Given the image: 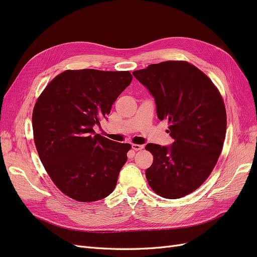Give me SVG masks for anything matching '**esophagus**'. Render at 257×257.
Returning a JSON list of instances; mask_svg holds the SVG:
<instances>
[{
	"instance_id": "esophagus-1",
	"label": "esophagus",
	"mask_w": 257,
	"mask_h": 257,
	"mask_svg": "<svg viewBox=\"0 0 257 257\" xmlns=\"http://www.w3.org/2000/svg\"><path fill=\"white\" fill-rule=\"evenodd\" d=\"M132 149H133L134 151H139V150L144 149V146L143 145H135V144H133V145H132Z\"/></svg>"
}]
</instances>
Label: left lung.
Instances as JSON below:
<instances>
[{
	"label": "left lung",
	"mask_w": 257,
	"mask_h": 257,
	"mask_svg": "<svg viewBox=\"0 0 257 257\" xmlns=\"http://www.w3.org/2000/svg\"><path fill=\"white\" fill-rule=\"evenodd\" d=\"M154 97L160 120L170 123V146L148 144L153 155L148 183L160 196L183 197L211 174L226 134V110L220 92L197 67L166 61L133 72Z\"/></svg>",
	"instance_id": "obj_1"
}]
</instances>
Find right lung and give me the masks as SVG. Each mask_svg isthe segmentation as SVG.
Listing matches in <instances>:
<instances>
[{"label": "right lung", "instance_id": "right-lung-1", "mask_svg": "<svg viewBox=\"0 0 257 257\" xmlns=\"http://www.w3.org/2000/svg\"><path fill=\"white\" fill-rule=\"evenodd\" d=\"M132 78L130 72L65 71L36 100V149L51 180L68 197L89 203L114 190L131 145L95 134L93 127L106 119Z\"/></svg>", "mask_w": 257, "mask_h": 257}]
</instances>
